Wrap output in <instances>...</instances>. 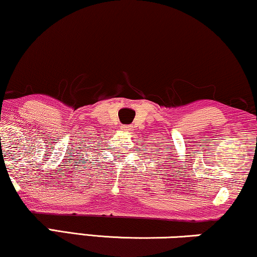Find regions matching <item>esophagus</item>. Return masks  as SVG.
<instances>
[{
  "label": "esophagus",
  "mask_w": 257,
  "mask_h": 257,
  "mask_svg": "<svg viewBox=\"0 0 257 257\" xmlns=\"http://www.w3.org/2000/svg\"><path fill=\"white\" fill-rule=\"evenodd\" d=\"M120 128L124 132H130V131H131V126H130V125H121Z\"/></svg>",
  "instance_id": "1"
}]
</instances>
